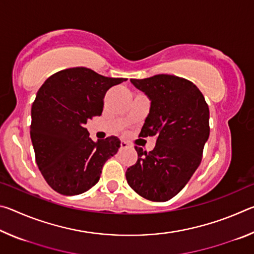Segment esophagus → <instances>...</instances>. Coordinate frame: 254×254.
<instances>
[{
	"mask_svg": "<svg viewBox=\"0 0 254 254\" xmlns=\"http://www.w3.org/2000/svg\"><path fill=\"white\" fill-rule=\"evenodd\" d=\"M128 147V144L126 142V141H121V149H127Z\"/></svg>",
	"mask_w": 254,
	"mask_h": 254,
	"instance_id": "obj_1",
	"label": "esophagus"
}]
</instances>
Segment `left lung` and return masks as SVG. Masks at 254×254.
Wrapping results in <instances>:
<instances>
[{
    "label": "left lung",
    "mask_w": 254,
    "mask_h": 254,
    "mask_svg": "<svg viewBox=\"0 0 254 254\" xmlns=\"http://www.w3.org/2000/svg\"><path fill=\"white\" fill-rule=\"evenodd\" d=\"M151 101L139 136L156 135L152 151L135 145L137 161L127 168V184L152 201L173 198L194 175L209 136V110L197 86L174 75L131 79Z\"/></svg>",
    "instance_id": "left-lung-1"
}]
</instances>
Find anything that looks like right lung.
<instances>
[{
    "mask_svg": "<svg viewBox=\"0 0 254 254\" xmlns=\"http://www.w3.org/2000/svg\"><path fill=\"white\" fill-rule=\"evenodd\" d=\"M126 78H111L75 67L50 76L31 107V135L38 168L59 194L79 195L100 180L107 159L121 147L118 136L96 142L84 126L102 114L104 96Z\"/></svg>",
    "mask_w": 254,
    "mask_h": 254,
    "instance_id": "right-lung-1",
    "label": "right lung"
}]
</instances>
